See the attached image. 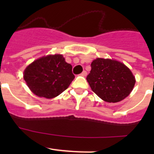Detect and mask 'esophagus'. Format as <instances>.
Wrapping results in <instances>:
<instances>
[{"label":"esophagus","instance_id":"obj_1","mask_svg":"<svg viewBox=\"0 0 154 154\" xmlns=\"http://www.w3.org/2000/svg\"><path fill=\"white\" fill-rule=\"evenodd\" d=\"M80 75H81L82 76H84V77H85V76H86V75H87L86 71H83V72H82Z\"/></svg>","mask_w":154,"mask_h":154}]
</instances>
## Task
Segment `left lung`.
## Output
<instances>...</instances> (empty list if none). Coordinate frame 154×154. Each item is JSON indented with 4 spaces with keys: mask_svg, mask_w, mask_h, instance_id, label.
Returning a JSON list of instances; mask_svg holds the SVG:
<instances>
[{
    "mask_svg": "<svg viewBox=\"0 0 154 154\" xmlns=\"http://www.w3.org/2000/svg\"><path fill=\"white\" fill-rule=\"evenodd\" d=\"M86 79L92 90L108 103H117L127 97L136 82L135 77L124 64L100 58L92 61Z\"/></svg>",
    "mask_w": 154,
    "mask_h": 154,
    "instance_id": "obj_1",
    "label": "left lung"
}]
</instances>
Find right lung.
I'll return each instance as SVG.
<instances>
[{
    "label": "right lung",
    "instance_id": "right-lung-1",
    "mask_svg": "<svg viewBox=\"0 0 154 154\" xmlns=\"http://www.w3.org/2000/svg\"><path fill=\"white\" fill-rule=\"evenodd\" d=\"M72 69L62 55H47L28 65L24 79L36 96L52 99L68 89L75 79Z\"/></svg>",
    "mask_w": 154,
    "mask_h": 154
}]
</instances>
